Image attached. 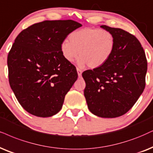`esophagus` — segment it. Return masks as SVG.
<instances>
[{
	"label": "esophagus",
	"instance_id": "esophagus-1",
	"mask_svg": "<svg viewBox=\"0 0 153 153\" xmlns=\"http://www.w3.org/2000/svg\"><path fill=\"white\" fill-rule=\"evenodd\" d=\"M77 72H78V75L79 78H81V76H82V70H80V69H79V68H77Z\"/></svg>",
	"mask_w": 153,
	"mask_h": 153
}]
</instances>
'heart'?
<instances>
[{
	"label": "heart",
	"mask_w": 153,
	"mask_h": 153,
	"mask_svg": "<svg viewBox=\"0 0 153 153\" xmlns=\"http://www.w3.org/2000/svg\"><path fill=\"white\" fill-rule=\"evenodd\" d=\"M60 45L61 55L68 62H73L79 55L78 65L88 64L90 68H97L107 62L115 48V38L108 30L85 27L74 31Z\"/></svg>",
	"instance_id": "obj_1"
}]
</instances>
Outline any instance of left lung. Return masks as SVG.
Segmentation results:
<instances>
[{
  "label": "left lung",
  "mask_w": 153,
  "mask_h": 153,
  "mask_svg": "<svg viewBox=\"0 0 153 153\" xmlns=\"http://www.w3.org/2000/svg\"><path fill=\"white\" fill-rule=\"evenodd\" d=\"M115 38L113 53L103 65L82 73L88 109L102 118H115L130 110L143 92L148 63L138 39L126 31L106 25Z\"/></svg>",
  "instance_id": "obj_1"
}]
</instances>
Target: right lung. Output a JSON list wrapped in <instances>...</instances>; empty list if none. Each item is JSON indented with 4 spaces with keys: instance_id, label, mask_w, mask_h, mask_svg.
Returning a JSON list of instances; mask_svg holds the SVG:
<instances>
[{
    "instance_id": "obj_1",
    "label": "right lung",
    "mask_w": 153,
    "mask_h": 153,
    "mask_svg": "<svg viewBox=\"0 0 153 153\" xmlns=\"http://www.w3.org/2000/svg\"><path fill=\"white\" fill-rule=\"evenodd\" d=\"M81 26L71 20H46L22 30L15 39L7 56L10 85L31 114L49 117L62 108L78 73L63 58L60 45Z\"/></svg>"
}]
</instances>
